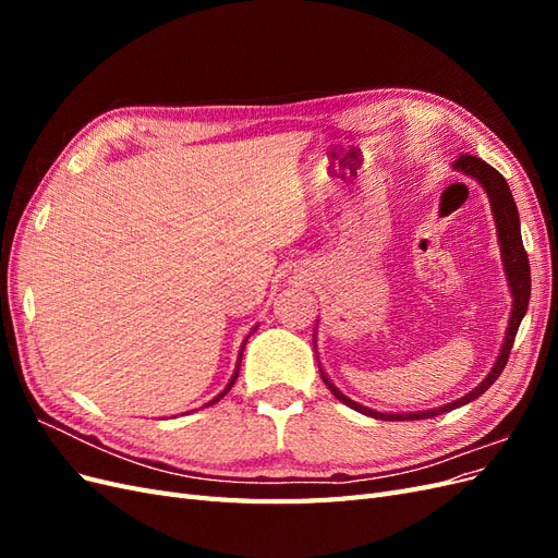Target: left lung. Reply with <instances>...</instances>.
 <instances>
[{
	"label": "left lung",
	"mask_w": 558,
	"mask_h": 558,
	"mask_svg": "<svg viewBox=\"0 0 558 558\" xmlns=\"http://www.w3.org/2000/svg\"><path fill=\"white\" fill-rule=\"evenodd\" d=\"M456 170H461L470 177H475L484 189L488 193V199H492V209H494V218H496V228H498V240H500V248H502V265H505V272H508V281H510V289H512V295H514V305H512V316H510V328H508V335H505V342H502V349H500V356L494 365L492 373H488V377L475 388V391H470L468 396H463L461 400L456 402H449L445 404V408L440 410H430V412H414V414H381V412H375V410H367L363 408V404L349 400L344 393L337 391V388L328 381V377L324 375V369H320V379L326 381V386L330 388V393L342 400L344 404H349L351 410H356L361 414H367V416H375V418H381V421H414V418H430V416H437L442 412H449V410H456L461 408V404H468L470 400L480 398L488 386H492L500 373L505 369V365H508V359H510V351H512V344H514V337H517V330H519V324L523 314H526L529 310V298H531V265H529V256H526V248H523V242H521V230H519V211H517V205H514V197L510 193V185L508 181H505V177L494 170L492 165L484 162L482 158L477 156H459L453 162Z\"/></svg>",
	"instance_id": "8db88e82"
}]
</instances>
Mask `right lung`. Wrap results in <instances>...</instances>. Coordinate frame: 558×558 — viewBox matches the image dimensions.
Instances as JSON below:
<instances>
[{"label": "right lung", "instance_id": "add662e5", "mask_svg": "<svg viewBox=\"0 0 558 558\" xmlns=\"http://www.w3.org/2000/svg\"><path fill=\"white\" fill-rule=\"evenodd\" d=\"M244 344H246V340H244ZM242 351H244V347H242ZM240 359H242V356H240ZM238 375H240V365H238V369H234V375H232V379H230V384H228V388H226V391H223L221 396H218L216 400H221V398H223V396H226V393L230 391V386L234 384V379H238ZM216 400H211V402H216Z\"/></svg>", "mask_w": 558, "mask_h": 558}]
</instances>
